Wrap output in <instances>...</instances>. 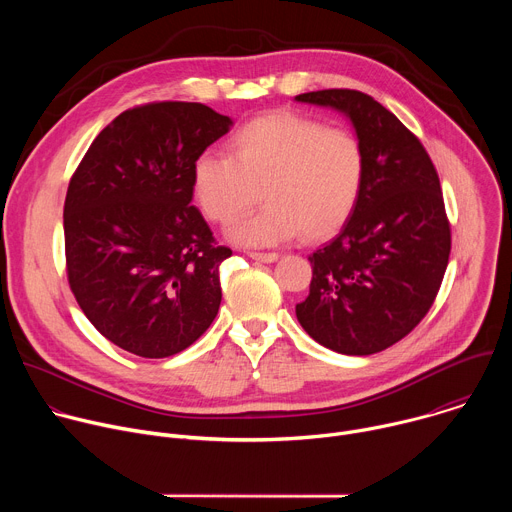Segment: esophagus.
Returning a JSON list of instances; mask_svg holds the SVG:
<instances>
[{"label": "esophagus", "mask_w": 512, "mask_h": 512, "mask_svg": "<svg viewBox=\"0 0 512 512\" xmlns=\"http://www.w3.org/2000/svg\"><path fill=\"white\" fill-rule=\"evenodd\" d=\"M249 257L259 263H273V261H277L279 255L277 253H249Z\"/></svg>", "instance_id": "1"}]
</instances>
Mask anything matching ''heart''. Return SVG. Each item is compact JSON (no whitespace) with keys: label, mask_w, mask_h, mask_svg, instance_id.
Segmentation results:
<instances>
[{"label":"heart","mask_w":512,"mask_h":512,"mask_svg":"<svg viewBox=\"0 0 512 512\" xmlns=\"http://www.w3.org/2000/svg\"><path fill=\"white\" fill-rule=\"evenodd\" d=\"M190 178L200 210L218 225L247 214L263 192L267 206L229 231L239 245L271 247L302 233L320 241L336 235L354 214L367 156L346 129L275 111L231 137L229 158L200 154Z\"/></svg>","instance_id":"b5f03b06"}]
</instances>
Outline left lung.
Returning <instances> with one entry per match:
<instances>
[{"label":"left lung","mask_w":512,"mask_h":512,"mask_svg":"<svg viewBox=\"0 0 512 512\" xmlns=\"http://www.w3.org/2000/svg\"><path fill=\"white\" fill-rule=\"evenodd\" d=\"M296 101L344 113L367 156L350 221L308 257L310 294L296 316L334 352L375 354L405 338L440 291L452 249L440 178L421 141L373 97L326 89Z\"/></svg>","instance_id":"1"}]
</instances>
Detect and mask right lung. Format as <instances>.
I'll list each match as a JSON object with an SVG mask.
<instances>
[{
    "mask_svg": "<svg viewBox=\"0 0 512 512\" xmlns=\"http://www.w3.org/2000/svg\"><path fill=\"white\" fill-rule=\"evenodd\" d=\"M233 119L162 101L115 117L64 200L66 273L89 322L119 348L166 358L196 342L221 306L216 245L192 206V164Z\"/></svg>",
    "mask_w": 512,
    "mask_h": 512,
    "instance_id": "1",
    "label": "right lung"
}]
</instances>
